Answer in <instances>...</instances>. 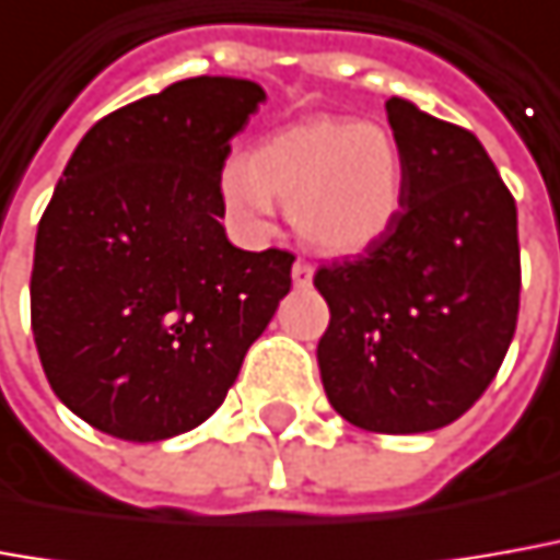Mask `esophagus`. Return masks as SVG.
Instances as JSON below:
<instances>
[{
    "mask_svg": "<svg viewBox=\"0 0 560 560\" xmlns=\"http://www.w3.org/2000/svg\"><path fill=\"white\" fill-rule=\"evenodd\" d=\"M312 276H315V269H312V264H306V260H296L294 269H291V279H294L296 288H310Z\"/></svg>",
    "mask_w": 560,
    "mask_h": 560,
    "instance_id": "esophagus-1",
    "label": "esophagus"
}]
</instances>
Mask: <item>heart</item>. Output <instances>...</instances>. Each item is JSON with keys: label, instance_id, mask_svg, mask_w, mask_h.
I'll return each instance as SVG.
<instances>
[{"label": "heart", "instance_id": "obj_1", "mask_svg": "<svg viewBox=\"0 0 560 560\" xmlns=\"http://www.w3.org/2000/svg\"><path fill=\"white\" fill-rule=\"evenodd\" d=\"M405 155L376 121H296L266 135L248 159L220 168L223 205L242 226L266 230L276 199L294 230L325 254H361L383 242L405 208Z\"/></svg>", "mask_w": 560, "mask_h": 560}]
</instances>
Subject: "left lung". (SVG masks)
I'll list each match as a JSON object with an SVG mask.
<instances>
[{"mask_svg":"<svg viewBox=\"0 0 560 560\" xmlns=\"http://www.w3.org/2000/svg\"><path fill=\"white\" fill-rule=\"evenodd\" d=\"M386 116L405 208L374 248L315 272L330 310L318 371L343 420L413 435L459 420L503 364L518 322V211L471 131L405 97Z\"/></svg>","mask_w":560,"mask_h":560,"instance_id":"obj_1","label":"left lung"}]
</instances>
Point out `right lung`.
I'll return each mask as SVG.
<instances>
[{
  "instance_id": "1",
  "label": "right lung",
  "mask_w": 560,
  "mask_h": 560,
  "mask_svg": "<svg viewBox=\"0 0 560 560\" xmlns=\"http://www.w3.org/2000/svg\"><path fill=\"white\" fill-rule=\"evenodd\" d=\"M266 91L196 75L79 140L36 232L30 315L55 395L121 441L214 413L291 291L294 254L242 250L220 217L230 140Z\"/></svg>"
}]
</instances>
